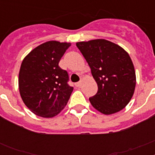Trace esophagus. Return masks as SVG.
<instances>
[{
  "label": "esophagus",
  "mask_w": 155,
  "mask_h": 155,
  "mask_svg": "<svg viewBox=\"0 0 155 155\" xmlns=\"http://www.w3.org/2000/svg\"><path fill=\"white\" fill-rule=\"evenodd\" d=\"M81 84H82V83H81V81H80V82L75 83V85L76 86V87H80V86H81Z\"/></svg>",
  "instance_id": "esophagus-1"
}]
</instances>
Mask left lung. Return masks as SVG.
<instances>
[{
	"label": "left lung",
	"instance_id": "8db88e82",
	"mask_svg": "<svg viewBox=\"0 0 155 155\" xmlns=\"http://www.w3.org/2000/svg\"><path fill=\"white\" fill-rule=\"evenodd\" d=\"M88 63L98 86L90 97L92 105L103 114L117 113L127 105L136 86V75L130 55L122 47L105 39L76 42Z\"/></svg>",
	"mask_w": 155,
	"mask_h": 155
}]
</instances>
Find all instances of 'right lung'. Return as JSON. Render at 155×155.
I'll return each instance as SVG.
<instances>
[{
  "label": "right lung",
  "instance_id": "1",
  "mask_svg": "<svg viewBox=\"0 0 155 155\" xmlns=\"http://www.w3.org/2000/svg\"><path fill=\"white\" fill-rule=\"evenodd\" d=\"M71 46L49 41L31 51L21 65L18 86L21 99L32 113L53 117L67 105L73 91L68 84V71L58 63Z\"/></svg>",
  "mask_w": 155,
  "mask_h": 155
}]
</instances>
